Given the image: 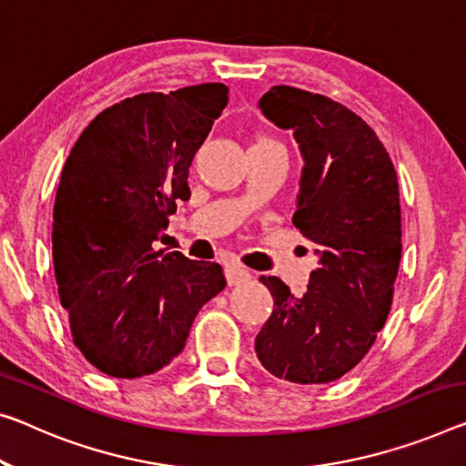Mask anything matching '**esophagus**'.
<instances>
[{
    "mask_svg": "<svg viewBox=\"0 0 466 466\" xmlns=\"http://www.w3.org/2000/svg\"><path fill=\"white\" fill-rule=\"evenodd\" d=\"M226 279H228V286H240L248 282L250 271L240 268V265H230V268H226Z\"/></svg>",
    "mask_w": 466,
    "mask_h": 466,
    "instance_id": "obj_1",
    "label": "esophagus"
}]
</instances>
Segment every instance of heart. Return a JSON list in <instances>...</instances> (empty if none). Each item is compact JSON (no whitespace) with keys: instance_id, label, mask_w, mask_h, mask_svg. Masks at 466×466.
Returning a JSON list of instances; mask_svg holds the SVG:
<instances>
[{"instance_id":"b5f03b06","label":"heart","mask_w":466,"mask_h":466,"mask_svg":"<svg viewBox=\"0 0 466 466\" xmlns=\"http://www.w3.org/2000/svg\"><path fill=\"white\" fill-rule=\"evenodd\" d=\"M257 143H273V140H269V138H261V140H257ZM273 145H278V143H273Z\"/></svg>"}]
</instances>
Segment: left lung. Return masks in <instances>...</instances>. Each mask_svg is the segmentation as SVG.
<instances>
[{
    "instance_id": "1",
    "label": "left lung",
    "mask_w": 466,
    "mask_h": 466,
    "mask_svg": "<svg viewBox=\"0 0 466 466\" xmlns=\"http://www.w3.org/2000/svg\"><path fill=\"white\" fill-rule=\"evenodd\" d=\"M259 107L299 140L305 169L292 224L321 259L300 299L279 278H259L273 313L255 350L279 380L329 383L365 359L392 309L402 255L396 169L363 117L326 95L279 85Z\"/></svg>"
}]
</instances>
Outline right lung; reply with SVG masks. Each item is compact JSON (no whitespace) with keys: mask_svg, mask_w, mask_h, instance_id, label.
<instances>
[{"mask_svg":"<svg viewBox=\"0 0 466 466\" xmlns=\"http://www.w3.org/2000/svg\"><path fill=\"white\" fill-rule=\"evenodd\" d=\"M226 106L221 83L135 95L103 109L66 159L51 228L57 294L76 349L112 378L164 369L226 288L218 263L153 250Z\"/></svg>","mask_w":466,"mask_h":466,"instance_id":"obj_1","label":"right lung"}]
</instances>
